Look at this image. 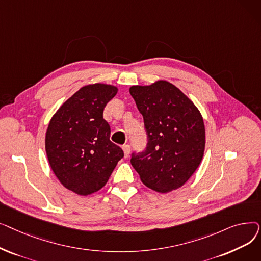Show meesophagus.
I'll return each mask as SVG.
<instances>
[{"mask_svg": "<svg viewBox=\"0 0 261 261\" xmlns=\"http://www.w3.org/2000/svg\"><path fill=\"white\" fill-rule=\"evenodd\" d=\"M130 149H131V147H130V145H128V144L122 146V150H123V153H125V158H128V156H129V154H130Z\"/></svg>", "mask_w": 261, "mask_h": 261, "instance_id": "obj_1", "label": "esophagus"}]
</instances>
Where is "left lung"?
Segmentation results:
<instances>
[{
	"mask_svg": "<svg viewBox=\"0 0 261 261\" xmlns=\"http://www.w3.org/2000/svg\"><path fill=\"white\" fill-rule=\"evenodd\" d=\"M130 94L144 118L147 146L132 152L131 164L142 182L165 194L184 185L199 167L205 148L201 113L168 81L134 86Z\"/></svg>",
	"mask_w": 261,
	"mask_h": 261,
	"instance_id": "1",
	"label": "left lung"
}]
</instances>
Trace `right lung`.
Segmentation results:
<instances>
[{"label":"right lung","instance_id":"right-lung-1","mask_svg":"<svg viewBox=\"0 0 261 261\" xmlns=\"http://www.w3.org/2000/svg\"><path fill=\"white\" fill-rule=\"evenodd\" d=\"M117 93L113 86L81 88L53 116L45 136L49 165L61 184L77 195L102 188L123 158L122 149L110 141L103 109Z\"/></svg>","mask_w":261,"mask_h":261}]
</instances>
